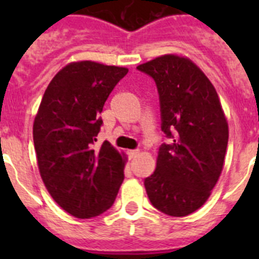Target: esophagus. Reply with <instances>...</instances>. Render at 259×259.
<instances>
[{
	"label": "esophagus",
	"instance_id": "obj_1",
	"mask_svg": "<svg viewBox=\"0 0 259 259\" xmlns=\"http://www.w3.org/2000/svg\"><path fill=\"white\" fill-rule=\"evenodd\" d=\"M139 153H140V152H139V150H137V149L128 150V157H130V158H135L137 154H139Z\"/></svg>",
	"mask_w": 259,
	"mask_h": 259
}]
</instances>
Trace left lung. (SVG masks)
Returning <instances> with one entry per match:
<instances>
[{
	"instance_id": "obj_1",
	"label": "left lung",
	"mask_w": 259,
	"mask_h": 259,
	"mask_svg": "<svg viewBox=\"0 0 259 259\" xmlns=\"http://www.w3.org/2000/svg\"><path fill=\"white\" fill-rule=\"evenodd\" d=\"M137 70L154 79L162 130L174 139L159 148L146 193L159 211L187 217L206 202L223 170L227 118L211 81L188 57L164 54Z\"/></svg>"
}]
</instances>
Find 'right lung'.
I'll return each mask as SVG.
<instances>
[{
  "label": "right lung",
  "mask_w": 259,
  "mask_h": 259,
  "mask_svg": "<svg viewBox=\"0 0 259 259\" xmlns=\"http://www.w3.org/2000/svg\"><path fill=\"white\" fill-rule=\"evenodd\" d=\"M128 68L93 61L71 62L45 91L33 122V143L41 179L68 214L88 219L115 201L127 157L109 141L98 149L105 101Z\"/></svg>",
  "instance_id": "add662e5"
}]
</instances>
